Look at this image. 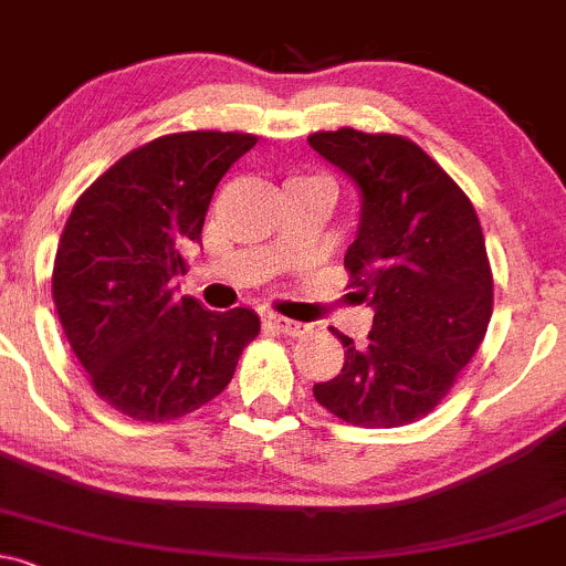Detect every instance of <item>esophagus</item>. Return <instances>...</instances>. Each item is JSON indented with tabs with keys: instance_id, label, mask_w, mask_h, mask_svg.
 I'll return each instance as SVG.
<instances>
[{
	"instance_id": "obj_1",
	"label": "esophagus",
	"mask_w": 566,
	"mask_h": 566,
	"mask_svg": "<svg viewBox=\"0 0 566 566\" xmlns=\"http://www.w3.org/2000/svg\"><path fill=\"white\" fill-rule=\"evenodd\" d=\"M270 324L275 326L277 332L283 334H291V337H296V334H305L310 326L307 324H300V321H289V318H281V315H270Z\"/></svg>"
}]
</instances>
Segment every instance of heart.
<instances>
[{
  "label": "heart",
  "mask_w": 566,
  "mask_h": 566,
  "mask_svg": "<svg viewBox=\"0 0 566 566\" xmlns=\"http://www.w3.org/2000/svg\"><path fill=\"white\" fill-rule=\"evenodd\" d=\"M294 180H305V178H294Z\"/></svg>",
  "instance_id": "heart-1"
}]
</instances>
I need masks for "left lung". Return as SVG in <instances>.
Masks as SVG:
<instances>
[{"label": "left lung", "instance_id": "obj_1", "mask_svg": "<svg viewBox=\"0 0 566 566\" xmlns=\"http://www.w3.org/2000/svg\"><path fill=\"white\" fill-rule=\"evenodd\" d=\"M307 143L358 188L345 266L350 296L375 310L367 345L337 334L343 369L313 394L354 427H405L442 402L489 329L483 229L467 193L410 139L337 129Z\"/></svg>", "mask_w": 566, "mask_h": 566}]
</instances>
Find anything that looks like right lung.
<instances>
[{
  "mask_svg": "<svg viewBox=\"0 0 566 566\" xmlns=\"http://www.w3.org/2000/svg\"><path fill=\"white\" fill-rule=\"evenodd\" d=\"M256 145L237 132L167 135L115 161L72 208L53 302L94 391L137 421H172L216 399L259 334L248 307L178 296L184 253L229 167Z\"/></svg>",
  "mask_w": 566,
  "mask_h": 566,
  "instance_id": "obj_1",
  "label": "right lung"
}]
</instances>
